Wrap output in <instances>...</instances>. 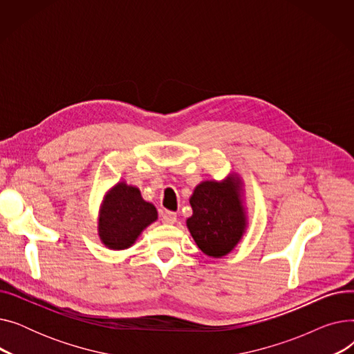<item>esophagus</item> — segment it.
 <instances>
[{
	"mask_svg": "<svg viewBox=\"0 0 354 354\" xmlns=\"http://www.w3.org/2000/svg\"><path fill=\"white\" fill-rule=\"evenodd\" d=\"M162 222H163V224H169V225L175 224L176 214L172 212V211H163L162 212Z\"/></svg>",
	"mask_w": 354,
	"mask_h": 354,
	"instance_id": "obj_1",
	"label": "esophagus"
}]
</instances>
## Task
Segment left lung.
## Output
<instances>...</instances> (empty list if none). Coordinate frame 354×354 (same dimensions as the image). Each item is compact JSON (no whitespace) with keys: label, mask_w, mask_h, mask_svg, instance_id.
<instances>
[{"label":"left lung","mask_w":354,"mask_h":354,"mask_svg":"<svg viewBox=\"0 0 354 354\" xmlns=\"http://www.w3.org/2000/svg\"><path fill=\"white\" fill-rule=\"evenodd\" d=\"M192 216L187 227L199 250L212 258L230 254L247 230L243 182L236 175L224 180H203L189 198Z\"/></svg>","instance_id":"obj_1"}]
</instances>
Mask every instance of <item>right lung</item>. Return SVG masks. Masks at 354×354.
<instances>
[{
  "instance_id": "right-lung-1",
  "label": "right lung",
  "mask_w": 354,
  "mask_h": 354,
  "mask_svg": "<svg viewBox=\"0 0 354 354\" xmlns=\"http://www.w3.org/2000/svg\"><path fill=\"white\" fill-rule=\"evenodd\" d=\"M99 216V236L110 250H126L135 244L142 231L158 219V211L146 202L139 188L118 182L103 202Z\"/></svg>"
}]
</instances>
